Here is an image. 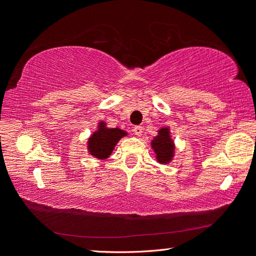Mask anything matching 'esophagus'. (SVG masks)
I'll return each mask as SVG.
<instances>
[{
  "label": "esophagus",
  "mask_w": 256,
  "mask_h": 256,
  "mask_svg": "<svg viewBox=\"0 0 256 256\" xmlns=\"http://www.w3.org/2000/svg\"><path fill=\"white\" fill-rule=\"evenodd\" d=\"M142 131H144V128L140 126V125H136V126L133 128V133L136 134V136H141Z\"/></svg>",
  "instance_id": "34e87169"
}]
</instances>
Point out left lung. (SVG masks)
I'll list each match as a JSON object with an SVG mask.
<instances>
[{
	"mask_svg": "<svg viewBox=\"0 0 256 256\" xmlns=\"http://www.w3.org/2000/svg\"><path fill=\"white\" fill-rule=\"evenodd\" d=\"M152 148L157 154V160L160 164H167L174 156V144L170 140V130L164 128L159 131L158 136H154L152 144Z\"/></svg>",
	"mask_w": 256,
	"mask_h": 256,
	"instance_id": "left-lung-1",
	"label": "left lung"
}]
</instances>
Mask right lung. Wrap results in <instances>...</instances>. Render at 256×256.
<instances>
[{"label": "right lung", "instance_id": "add662e5", "mask_svg": "<svg viewBox=\"0 0 256 256\" xmlns=\"http://www.w3.org/2000/svg\"><path fill=\"white\" fill-rule=\"evenodd\" d=\"M98 131L94 132L89 138L88 149L94 157L106 159L110 156L112 149L122 136H126L125 131L120 128H107L105 123H100Z\"/></svg>", "mask_w": 256, "mask_h": 256}]
</instances>
